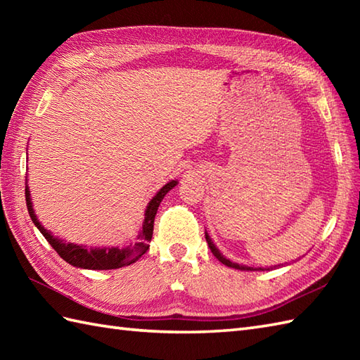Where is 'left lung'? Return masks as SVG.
Returning <instances> with one entry per match:
<instances>
[{
  "instance_id": "1",
  "label": "left lung",
  "mask_w": 360,
  "mask_h": 360,
  "mask_svg": "<svg viewBox=\"0 0 360 360\" xmlns=\"http://www.w3.org/2000/svg\"><path fill=\"white\" fill-rule=\"evenodd\" d=\"M205 241H207V244H209V248H210V250H212V254L215 255L221 263L223 264H226V266H229V267H233V269H240V271H255L254 267H249V266H240V264H236V263H232V262H229L227 258H224L223 255L219 254V250L215 248V244H213V241L210 240V236L205 233ZM259 269H262V267H259Z\"/></svg>"
}]
</instances>
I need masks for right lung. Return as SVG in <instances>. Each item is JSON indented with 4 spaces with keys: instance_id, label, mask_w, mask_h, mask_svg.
<instances>
[{
    "instance_id": "right-lung-1",
    "label": "right lung",
    "mask_w": 360,
    "mask_h": 360,
    "mask_svg": "<svg viewBox=\"0 0 360 360\" xmlns=\"http://www.w3.org/2000/svg\"><path fill=\"white\" fill-rule=\"evenodd\" d=\"M178 182L172 181L165 184L162 188L159 190L156 196L148 202V207L145 210V219L142 224V231L137 236L136 243L128 244L125 248H103V249H88L83 246H77V244L72 243H63L62 240L52 236L51 232L46 231V229L38 223V219L32 209V202H30V195H29V187L26 186V204H27V212L30 215L32 223L38 227V231L43 233V236L52 246V249L57 252V254L62 257L66 263H70L75 267H83V269H93V271H106V269H119V267H124L128 264H133L137 262L145 252L148 250V243L151 241L153 235V226H155V217L160 201L164 200V196L168 193V190H172Z\"/></svg>"
}]
</instances>
